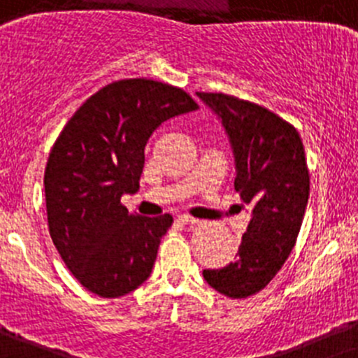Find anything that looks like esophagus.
Listing matches in <instances>:
<instances>
[{"mask_svg": "<svg viewBox=\"0 0 358 358\" xmlns=\"http://www.w3.org/2000/svg\"><path fill=\"white\" fill-rule=\"evenodd\" d=\"M178 221L182 224H199V219L191 217V215H185V214L178 215Z\"/></svg>", "mask_w": 358, "mask_h": 358, "instance_id": "34e87169", "label": "esophagus"}]
</instances>
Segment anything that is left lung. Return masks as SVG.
I'll list each match as a JSON object with an SVG mask.
<instances>
[{
  "label": "left lung",
  "instance_id": "left-lung-1",
  "mask_svg": "<svg viewBox=\"0 0 358 358\" xmlns=\"http://www.w3.org/2000/svg\"><path fill=\"white\" fill-rule=\"evenodd\" d=\"M196 96L227 131L235 191L251 215L234 262L203 269V278L228 298H248L275 278L298 239L310 192L303 143L294 127L255 103L214 92Z\"/></svg>",
  "mask_w": 358,
  "mask_h": 358
}]
</instances>
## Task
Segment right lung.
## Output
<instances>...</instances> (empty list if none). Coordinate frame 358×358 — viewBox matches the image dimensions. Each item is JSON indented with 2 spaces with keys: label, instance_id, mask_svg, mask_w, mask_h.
Listing matches in <instances>:
<instances>
[{
  "label": "right lung",
  "instance_id": "1",
  "mask_svg": "<svg viewBox=\"0 0 358 358\" xmlns=\"http://www.w3.org/2000/svg\"><path fill=\"white\" fill-rule=\"evenodd\" d=\"M196 108L191 96L167 83L119 80L87 99L51 148L44 173L48 227L87 291L119 298L151 275L173 217L130 214L121 196L139 189L151 134Z\"/></svg>",
  "mask_w": 358,
  "mask_h": 358
}]
</instances>
